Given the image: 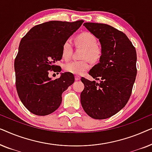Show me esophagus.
<instances>
[{"mask_svg": "<svg viewBox=\"0 0 152 152\" xmlns=\"http://www.w3.org/2000/svg\"><path fill=\"white\" fill-rule=\"evenodd\" d=\"M80 80V77L79 75H76L75 76V80L77 81V80Z\"/></svg>", "mask_w": 152, "mask_h": 152, "instance_id": "obj_1", "label": "esophagus"}]
</instances>
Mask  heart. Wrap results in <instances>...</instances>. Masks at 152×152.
I'll return each mask as SVG.
<instances>
[{
    "label": "heart",
    "instance_id": "b5f03b06",
    "mask_svg": "<svg viewBox=\"0 0 152 152\" xmlns=\"http://www.w3.org/2000/svg\"><path fill=\"white\" fill-rule=\"evenodd\" d=\"M76 44L84 48L82 61H72L66 63L64 66V70L73 75H81L90 68L88 59L95 61L100 58L102 50L97 45V39L91 32H84L75 38ZM72 52V43L70 40H66L64 43L61 48V55L64 59L68 60L71 57Z\"/></svg>",
    "mask_w": 152,
    "mask_h": 152
}]
</instances>
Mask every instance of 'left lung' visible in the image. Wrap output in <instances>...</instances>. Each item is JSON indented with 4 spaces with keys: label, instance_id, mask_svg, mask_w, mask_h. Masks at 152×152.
<instances>
[{
    "label": "left lung",
    "instance_id": "left-lung-1",
    "mask_svg": "<svg viewBox=\"0 0 152 152\" xmlns=\"http://www.w3.org/2000/svg\"><path fill=\"white\" fill-rule=\"evenodd\" d=\"M84 26L99 39L102 55L88 72L99 83L81 79L84 84L81 104L90 117L107 119L129 99L137 74L136 51L126 35L113 27L96 23H85Z\"/></svg>",
    "mask_w": 152,
    "mask_h": 152
}]
</instances>
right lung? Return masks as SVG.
Here are the masks:
<instances>
[{"label":"right lung","mask_w":152,"mask_h":152,"mask_svg":"<svg viewBox=\"0 0 152 152\" xmlns=\"http://www.w3.org/2000/svg\"><path fill=\"white\" fill-rule=\"evenodd\" d=\"M75 22L52 20L31 28L20 40L14 61L16 87L25 107L37 115H47L56 111L62 101L61 95L73 84V74L61 73L53 80L50 71L61 72L55 65L62 58L64 43L82 26Z\"/></svg>","instance_id":"1"}]
</instances>
